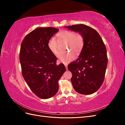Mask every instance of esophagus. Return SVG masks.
<instances>
[{"label": "esophagus", "instance_id": "esophagus-1", "mask_svg": "<svg viewBox=\"0 0 125 125\" xmlns=\"http://www.w3.org/2000/svg\"><path fill=\"white\" fill-rule=\"evenodd\" d=\"M65 67H66V68L67 69V66H68L67 64H65Z\"/></svg>", "mask_w": 125, "mask_h": 125}]
</instances>
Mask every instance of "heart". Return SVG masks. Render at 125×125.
<instances>
[{
  "mask_svg": "<svg viewBox=\"0 0 125 125\" xmlns=\"http://www.w3.org/2000/svg\"><path fill=\"white\" fill-rule=\"evenodd\" d=\"M58 36L60 40L67 42L66 48L71 51L59 52L57 55L59 61L64 63H69L75 58L74 52L78 55L82 51L84 44L83 36L80 33H75L73 31L67 30L60 32ZM47 46L52 53L54 54L58 53V41L55 37L52 36L49 39Z\"/></svg>",
  "mask_w": 125,
  "mask_h": 125,
  "instance_id": "heart-1",
  "label": "heart"
}]
</instances>
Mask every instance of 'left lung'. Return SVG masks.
<instances>
[{
  "label": "left lung",
  "mask_w": 125,
  "mask_h": 125,
  "mask_svg": "<svg viewBox=\"0 0 125 125\" xmlns=\"http://www.w3.org/2000/svg\"><path fill=\"white\" fill-rule=\"evenodd\" d=\"M83 36L84 44L78 58L68 66L72 73L71 81L78 93L89 95L103 84L107 65L106 48L98 32L84 24L65 26Z\"/></svg>",
  "instance_id": "left-lung-1"
}]
</instances>
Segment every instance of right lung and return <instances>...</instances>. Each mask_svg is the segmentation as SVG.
Masks as SVG:
<instances>
[{
    "label": "right lung",
    "mask_w": 125,
    "mask_h": 125,
    "mask_svg": "<svg viewBox=\"0 0 125 125\" xmlns=\"http://www.w3.org/2000/svg\"><path fill=\"white\" fill-rule=\"evenodd\" d=\"M58 29L38 28L26 35L21 45L20 62L23 77L32 91L42 99L54 96L58 81L66 70L56 65L57 57L49 50L48 41Z\"/></svg>",
    "instance_id": "right-lung-1"
}]
</instances>
